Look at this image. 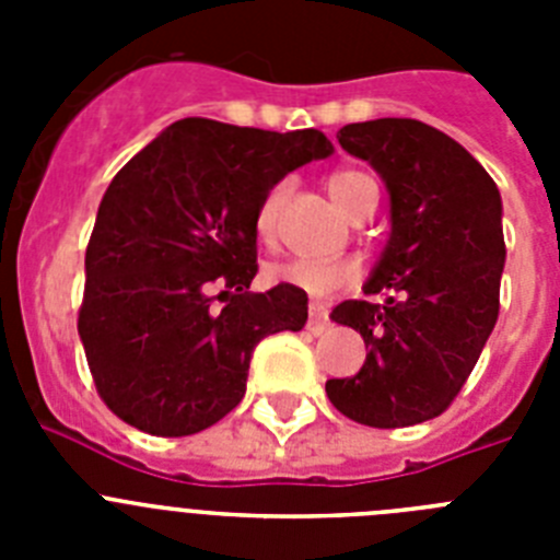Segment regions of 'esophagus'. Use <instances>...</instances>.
Returning <instances> with one entry per match:
<instances>
[{"mask_svg": "<svg viewBox=\"0 0 560 560\" xmlns=\"http://www.w3.org/2000/svg\"><path fill=\"white\" fill-rule=\"evenodd\" d=\"M330 319H328V308L319 303H311L308 305V330L314 336H323L328 330Z\"/></svg>", "mask_w": 560, "mask_h": 560, "instance_id": "esophagus-1", "label": "esophagus"}]
</instances>
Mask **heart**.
Returning a JSON list of instances; mask_svg holds the SVG:
<instances>
[{
    "mask_svg": "<svg viewBox=\"0 0 560 560\" xmlns=\"http://www.w3.org/2000/svg\"><path fill=\"white\" fill-rule=\"evenodd\" d=\"M364 179H370V176H364V173L359 171H336L334 176H330L328 190L341 210H348L355 187ZM285 199H289V182H277V185L264 196L260 207H257L255 226L260 241H266V244L275 241L277 221H280ZM359 264H355V260H348V257H339V260H305V257H296V260H283V264L266 266V277H269L271 283L294 285V289L305 291V294L311 296H330L341 289H350V285L359 280Z\"/></svg>",
    "mask_w": 560,
    "mask_h": 560,
    "instance_id": "obj_1",
    "label": "heart"
}]
</instances>
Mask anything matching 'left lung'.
<instances>
[{"label": "left lung", "mask_w": 560, "mask_h": 560, "mask_svg": "<svg viewBox=\"0 0 560 560\" xmlns=\"http://www.w3.org/2000/svg\"><path fill=\"white\" fill-rule=\"evenodd\" d=\"M339 145L370 162L389 192V237L364 294L330 319L359 330L368 359L325 384L330 404L375 429L438 418L471 375L499 316L502 196L448 133L407 117L350 122Z\"/></svg>", "instance_id": "1"}]
</instances>
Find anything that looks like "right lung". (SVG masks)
Returning a JSON list of instances; mask_svg holds the SVG:
<instances>
[{
	"label": "right lung",
	"mask_w": 560,
	"mask_h": 560,
	"mask_svg": "<svg viewBox=\"0 0 560 560\" xmlns=\"http://www.w3.org/2000/svg\"><path fill=\"white\" fill-rule=\"evenodd\" d=\"M330 153L316 128L277 133L187 117L114 176L86 246L78 334L117 418L162 438L201 432L241 404L257 341L303 330L305 291H246L257 275L255 219L285 173Z\"/></svg>",
	"instance_id": "right-lung-1"
}]
</instances>
